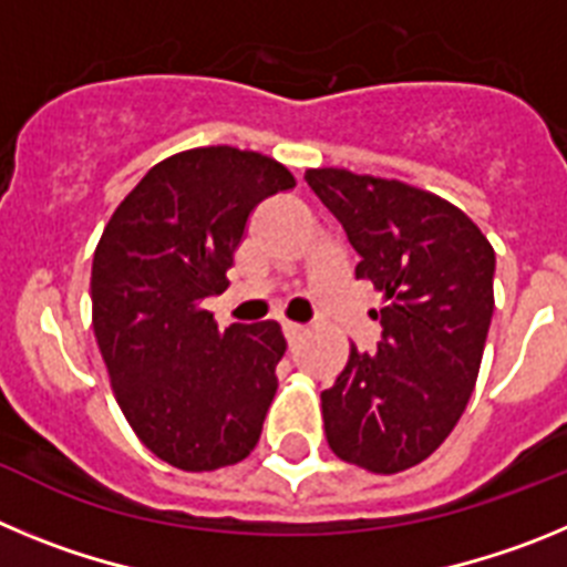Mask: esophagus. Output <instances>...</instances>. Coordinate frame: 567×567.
I'll list each match as a JSON object with an SVG mask.
<instances>
[{"label": "esophagus", "instance_id": "1", "mask_svg": "<svg viewBox=\"0 0 567 567\" xmlns=\"http://www.w3.org/2000/svg\"><path fill=\"white\" fill-rule=\"evenodd\" d=\"M303 332H307V327H300V323H292V320H287V323H284V334H287L289 343H295V340L303 338Z\"/></svg>", "mask_w": 567, "mask_h": 567}]
</instances>
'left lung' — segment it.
Listing matches in <instances>:
<instances>
[{
	"label": "left lung",
	"mask_w": 567,
	"mask_h": 567,
	"mask_svg": "<svg viewBox=\"0 0 567 567\" xmlns=\"http://www.w3.org/2000/svg\"><path fill=\"white\" fill-rule=\"evenodd\" d=\"M380 292L378 352L349 349L320 392L327 443L372 474L432 457L468 405L494 315V247L452 202L398 178L307 169Z\"/></svg>",
	"instance_id": "left-lung-1"
}]
</instances>
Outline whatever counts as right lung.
Listing matches in <instances>:
<instances>
[{
    "mask_svg": "<svg viewBox=\"0 0 567 567\" xmlns=\"http://www.w3.org/2000/svg\"><path fill=\"white\" fill-rule=\"evenodd\" d=\"M295 175L218 144L155 164L110 215L93 255V332L135 437L182 471L235 465L255 449L287 340L275 320L218 329L204 298L264 198Z\"/></svg>",
    "mask_w": 567,
    "mask_h": 567,
    "instance_id": "1",
    "label": "right lung"
}]
</instances>
